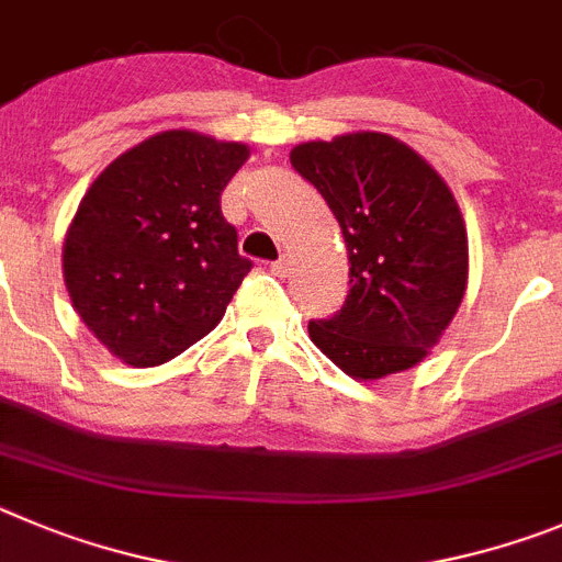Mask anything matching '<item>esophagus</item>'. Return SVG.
Masks as SVG:
<instances>
[{
  "label": "esophagus",
  "instance_id": "esophagus-1",
  "mask_svg": "<svg viewBox=\"0 0 562 562\" xmlns=\"http://www.w3.org/2000/svg\"><path fill=\"white\" fill-rule=\"evenodd\" d=\"M288 271H291V262H288V257H280V260L271 262V274L274 277H285Z\"/></svg>",
  "mask_w": 562,
  "mask_h": 562
}]
</instances>
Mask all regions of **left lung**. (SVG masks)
<instances>
[{
    "instance_id": "obj_1",
    "label": "left lung",
    "mask_w": 562,
    "mask_h": 562,
    "mask_svg": "<svg viewBox=\"0 0 562 562\" xmlns=\"http://www.w3.org/2000/svg\"><path fill=\"white\" fill-rule=\"evenodd\" d=\"M291 165L336 215L350 255V293L311 341L358 381L428 356L468 285V232L437 170L386 134L302 143Z\"/></svg>"
}]
</instances>
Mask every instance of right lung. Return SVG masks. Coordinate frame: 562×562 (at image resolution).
<instances>
[{"mask_svg":"<svg viewBox=\"0 0 562 562\" xmlns=\"http://www.w3.org/2000/svg\"><path fill=\"white\" fill-rule=\"evenodd\" d=\"M240 143L161 131L94 179L64 240V282L83 325L131 367H159L224 318L251 260L221 193Z\"/></svg>","mask_w":562,"mask_h":562,"instance_id":"obj_1","label":"right lung"}]
</instances>
